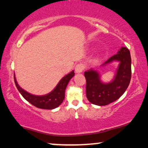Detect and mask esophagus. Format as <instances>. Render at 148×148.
<instances>
[{
	"mask_svg": "<svg viewBox=\"0 0 148 148\" xmlns=\"http://www.w3.org/2000/svg\"><path fill=\"white\" fill-rule=\"evenodd\" d=\"M84 66L82 64H78L75 66V71L76 73H80L84 70Z\"/></svg>",
	"mask_w": 148,
	"mask_h": 148,
	"instance_id": "esophagus-1",
	"label": "esophagus"
}]
</instances>
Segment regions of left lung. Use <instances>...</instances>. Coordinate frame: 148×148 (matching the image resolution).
I'll use <instances>...</instances> for the list:
<instances>
[{"instance_id": "1", "label": "left lung", "mask_w": 148, "mask_h": 148, "mask_svg": "<svg viewBox=\"0 0 148 148\" xmlns=\"http://www.w3.org/2000/svg\"><path fill=\"white\" fill-rule=\"evenodd\" d=\"M114 61L120 62L113 80L103 83L100 80L99 73L90 70L84 72L86 78V94L88 101L97 106H106L115 101L127 90L131 78V58L127 47H121L117 54L104 62L102 66Z\"/></svg>"}]
</instances>
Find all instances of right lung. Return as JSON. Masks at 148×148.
<instances>
[{
    "instance_id": "add662e5",
    "label": "right lung",
    "mask_w": 148,
    "mask_h": 148,
    "mask_svg": "<svg viewBox=\"0 0 148 148\" xmlns=\"http://www.w3.org/2000/svg\"><path fill=\"white\" fill-rule=\"evenodd\" d=\"M74 76V71L69 73L66 76H65L62 79L56 87L51 91L50 93L45 95L38 96L32 95L22 89L19 84H17L16 78L14 75V81L15 86L19 92L25 100H27L32 105L35 107L45 110H52L58 107L64 101L65 97V90L69 81Z\"/></svg>"
}]
</instances>
